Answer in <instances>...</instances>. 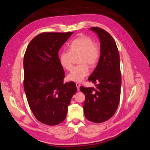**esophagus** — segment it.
Instances as JSON below:
<instances>
[{
	"instance_id": "34e87169",
	"label": "esophagus",
	"mask_w": 150,
	"mask_h": 150,
	"mask_svg": "<svg viewBox=\"0 0 150 150\" xmlns=\"http://www.w3.org/2000/svg\"><path fill=\"white\" fill-rule=\"evenodd\" d=\"M76 87H77V89H78V91H79V88H80V84L78 83H76Z\"/></svg>"
}]
</instances>
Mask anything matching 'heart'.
<instances>
[{
	"mask_svg": "<svg viewBox=\"0 0 150 150\" xmlns=\"http://www.w3.org/2000/svg\"><path fill=\"white\" fill-rule=\"evenodd\" d=\"M100 49L93 40L87 35H81L73 39L69 44V50H62L59 59L61 66L70 70L72 66V55L80 54L78 62L80 64L72 68L67 79L74 82H81L89 73L88 64L94 66L100 57Z\"/></svg>",
	"mask_w": 150,
	"mask_h": 150,
	"instance_id": "b5f03b06",
	"label": "heart"
}]
</instances>
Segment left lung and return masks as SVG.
Wrapping results in <instances>:
<instances>
[{"label":"left lung","instance_id":"left-lung-1","mask_svg":"<svg viewBox=\"0 0 150 150\" xmlns=\"http://www.w3.org/2000/svg\"><path fill=\"white\" fill-rule=\"evenodd\" d=\"M91 30L96 33L101 42V56L96 67L88 81L96 88H84L80 90L85 95L84 112L89 121L100 123L115 115L120 103L121 77L120 54L116 42L108 32L98 27Z\"/></svg>","mask_w":150,"mask_h":150}]
</instances>
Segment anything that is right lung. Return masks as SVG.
<instances>
[{
	"label": "right lung",
	"mask_w": 150,
	"mask_h": 150,
	"mask_svg": "<svg viewBox=\"0 0 150 150\" xmlns=\"http://www.w3.org/2000/svg\"><path fill=\"white\" fill-rule=\"evenodd\" d=\"M73 32L43 33L31 40L24 57V88L30 110L42 123L54 126L64 121L77 91L76 84L64 83L65 72L58 52Z\"/></svg>",
	"instance_id": "right-lung-1"
}]
</instances>
